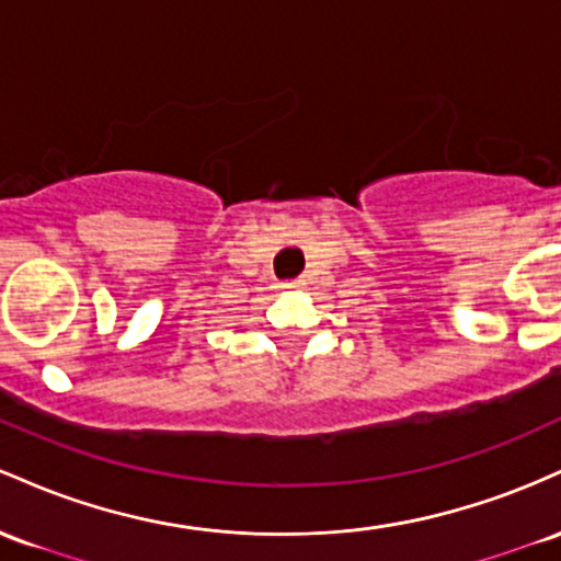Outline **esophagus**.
<instances>
[{
  "mask_svg": "<svg viewBox=\"0 0 561 561\" xmlns=\"http://www.w3.org/2000/svg\"><path fill=\"white\" fill-rule=\"evenodd\" d=\"M288 286H297V283H288Z\"/></svg>",
  "mask_w": 561,
  "mask_h": 561,
  "instance_id": "esophagus-1",
  "label": "esophagus"
}]
</instances>
